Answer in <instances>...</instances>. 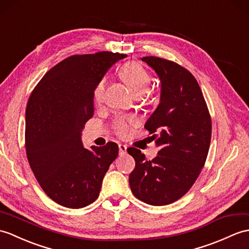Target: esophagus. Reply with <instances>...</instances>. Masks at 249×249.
<instances>
[{"mask_svg": "<svg viewBox=\"0 0 249 249\" xmlns=\"http://www.w3.org/2000/svg\"><path fill=\"white\" fill-rule=\"evenodd\" d=\"M119 152L120 155H125L127 152V146L124 145V144H119Z\"/></svg>", "mask_w": 249, "mask_h": 249, "instance_id": "1", "label": "esophagus"}]
</instances>
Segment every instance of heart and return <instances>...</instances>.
I'll return each instance as SVG.
<instances>
[{"mask_svg":"<svg viewBox=\"0 0 249 249\" xmlns=\"http://www.w3.org/2000/svg\"><path fill=\"white\" fill-rule=\"evenodd\" d=\"M121 77L136 96H141L145 93L152 83V77L146 69L137 62H130L125 65L121 70ZM105 90L106 78L103 77L95 84L93 90H92V98L97 105L104 101ZM137 124V119L131 115H119L113 120L112 129L115 135L121 138H126L130 135L132 127H135Z\"/></svg>","mask_w":249,"mask_h":249,"instance_id":"obj_1","label":"heart"}]
</instances>
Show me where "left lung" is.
<instances>
[{"instance_id": "8db88e82", "label": "left lung", "mask_w": 249, "mask_h": 249, "mask_svg": "<svg viewBox=\"0 0 249 249\" xmlns=\"http://www.w3.org/2000/svg\"><path fill=\"white\" fill-rule=\"evenodd\" d=\"M161 80L157 109L145 124L158 156L147 160L140 149H127L136 166L131 192L143 203L164 206L181 198L203 169L211 141V117L197 80L178 63L156 56L142 58Z\"/></svg>"}]
</instances>
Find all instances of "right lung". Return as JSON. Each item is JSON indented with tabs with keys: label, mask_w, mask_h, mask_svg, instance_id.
I'll use <instances>...</instances> for the list:
<instances>
[{
	"label": "right lung",
	"mask_w": 249,
	"mask_h": 249,
	"mask_svg": "<svg viewBox=\"0 0 249 249\" xmlns=\"http://www.w3.org/2000/svg\"><path fill=\"white\" fill-rule=\"evenodd\" d=\"M125 57L112 52L68 57L46 72L28 98V163L45 194L63 207L78 209L93 203L118 157V144L87 149L80 136L94 112L93 87Z\"/></svg>",
	"instance_id": "obj_1"
}]
</instances>
